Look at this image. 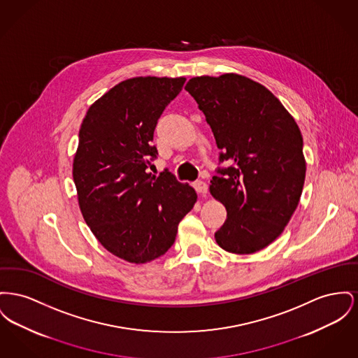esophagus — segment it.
Segmentation results:
<instances>
[{"label": "esophagus", "mask_w": 358, "mask_h": 358, "mask_svg": "<svg viewBox=\"0 0 358 358\" xmlns=\"http://www.w3.org/2000/svg\"><path fill=\"white\" fill-rule=\"evenodd\" d=\"M193 187H194L196 192L200 193V194H206V193L208 192V185H207L204 181H196V182L193 184Z\"/></svg>", "instance_id": "obj_1"}]
</instances>
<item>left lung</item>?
I'll use <instances>...</instances> for the list:
<instances>
[{
	"label": "left lung",
	"instance_id": "8db88e82",
	"mask_svg": "<svg viewBox=\"0 0 358 358\" xmlns=\"http://www.w3.org/2000/svg\"><path fill=\"white\" fill-rule=\"evenodd\" d=\"M185 90L199 104L220 148L210 194L227 210L215 232L226 252L252 254L284 231L306 178L303 136L271 90L238 74L194 77Z\"/></svg>",
	"mask_w": 358,
	"mask_h": 358
}]
</instances>
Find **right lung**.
Returning a JSON list of instances; mask_svg holds the SVG:
<instances>
[{
  "label": "right lung",
  "instance_id": "right-lung-1",
  "mask_svg": "<svg viewBox=\"0 0 358 358\" xmlns=\"http://www.w3.org/2000/svg\"><path fill=\"white\" fill-rule=\"evenodd\" d=\"M185 78L136 77L113 86L86 112L73 178L86 224L108 252L146 264L171 248L197 199L168 171L148 169L158 155L154 129Z\"/></svg>",
  "mask_w": 358,
  "mask_h": 358
}]
</instances>
